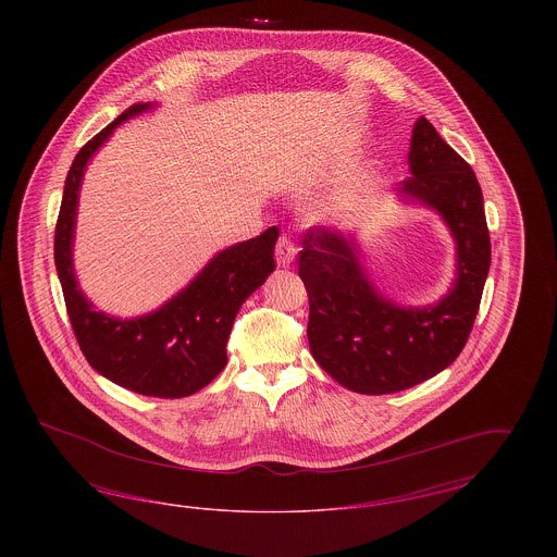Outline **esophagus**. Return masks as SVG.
Here are the masks:
<instances>
[{"label": "esophagus", "mask_w": 557, "mask_h": 557, "mask_svg": "<svg viewBox=\"0 0 557 557\" xmlns=\"http://www.w3.org/2000/svg\"><path fill=\"white\" fill-rule=\"evenodd\" d=\"M296 257V248L288 236H280L275 244V261L280 267H288Z\"/></svg>", "instance_id": "obj_1"}]
</instances>
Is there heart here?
<instances>
[{
	"label": "heart",
	"instance_id": "obj_1",
	"mask_svg": "<svg viewBox=\"0 0 557 557\" xmlns=\"http://www.w3.org/2000/svg\"><path fill=\"white\" fill-rule=\"evenodd\" d=\"M327 212L334 216H352L357 212V205L352 200H338L327 209Z\"/></svg>",
	"mask_w": 557,
	"mask_h": 557
}]
</instances>
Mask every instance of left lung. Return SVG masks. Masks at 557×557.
<instances>
[{
    "label": "left lung",
    "instance_id": "obj_1",
    "mask_svg": "<svg viewBox=\"0 0 557 557\" xmlns=\"http://www.w3.org/2000/svg\"><path fill=\"white\" fill-rule=\"evenodd\" d=\"M409 171L398 194L438 212L455 239V280L436 305L400 307L382 296L355 238L311 227L298 252L311 355L338 384L361 395L398 393L449 368L468 343L491 267L476 175L424 116L413 125Z\"/></svg>",
    "mask_w": 557,
    "mask_h": 557
}]
</instances>
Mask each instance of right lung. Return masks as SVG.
I'll use <instances>...</instances> for the list:
<instances>
[{"mask_svg": "<svg viewBox=\"0 0 557 557\" xmlns=\"http://www.w3.org/2000/svg\"><path fill=\"white\" fill-rule=\"evenodd\" d=\"M150 108V102L133 104L81 148L64 184L53 259L73 332L89 366L137 395L182 398L205 388L225 368V345L242 302L275 269L280 230L269 227L257 238L221 250L184 290L148 315L119 319L96 311L81 292L73 265L83 173L121 123Z\"/></svg>", "mask_w": 557, "mask_h": 557, "instance_id": "1", "label": "right lung"}]
</instances>
